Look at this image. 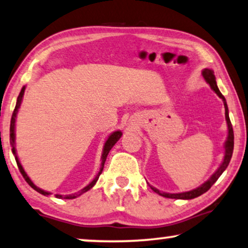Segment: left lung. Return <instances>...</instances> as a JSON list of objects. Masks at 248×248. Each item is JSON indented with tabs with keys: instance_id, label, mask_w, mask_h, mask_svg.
Instances as JSON below:
<instances>
[{
	"instance_id": "left-lung-1",
	"label": "left lung",
	"mask_w": 248,
	"mask_h": 248,
	"mask_svg": "<svg viewBox=\"0 0 248 248\" xmlns=\"http://www.w3.org/2000/svg\"><path fill=\"white\" fill-rule=\"evenodd\" d=\"M202 75H203L204 79H205V80L210 84L211 88H212V90L216 92L217 96H219L220 98H222L223 104H224V108H226V120H227V124H228V130H229V131H228V138H227V141H226V153H224L223 162L219 167V169H217L216 172L213 173V176L211 177L210 179L206 181V183H204L202 186L196 188V189H193L190 191H185V193H179V194H169V193H161V191L157 190L156 188L152 187V189H153L155 193H157L158 195H161L163 197H168V199L191 200V199H195V197H197V196L202 195V194H204V193H206V191L209 190L211 187H212V185L216 183L217 179H219V177L221 176V174H222L223 171L227 169L228 164H229L230 160H232V152H233V130H232V122H230V119H229V114H228V107H227L226 98H224L223 95L221 94V92L219 91V88H217L216 77H214L213 71L210 70V69H204Z\"/></svg>"
}]
</instances>
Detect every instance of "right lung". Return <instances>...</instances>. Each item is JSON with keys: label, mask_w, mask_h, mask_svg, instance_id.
<instances>
[{"label": "right lung", "mask_w": 248, "mask_h": 248, "mask_svg": "<svg viewBox=\"0 0 248 248\" xmlns=\"http://www.w3.org/2000/svg\"><path fill=\"white\" fill-rule=\"evenodd\" d=\"M24 93H25V87H22V90H21V92H20V94H19L18 98H16V104L15 111H13V113H12L11 122H10V144H11V146H12V153H13V155H15V156H16V166H18V168H19V171H20L21 174H22V177L25 178V180L27 181L29 186H31V188H34V189H35L36 191H38V193H41L42 195H49V194H51V193H48V191H45V190L39 189L38 187H36L35 185L32 184V181H31V179H29V177L27 176V173L25 172L24 168L21 167V164H20V162H19L18 156H16V148H15V122H16V113H18V108H20V104H21V101H22V96H24ZM121 135H122L121 131H114V133L112 134L111 136L108 138V140L105 141V144H104V148H103V154H102V164H101V170H100V172H98V173L96 174V177L94 178V180L92 181V183H91L90 185H88V186H86L85 188H82V189H81L80 191H78V193H76V194H71V195H65V196H63V195H58V194H57V195H55V197H57V199L72 200V199H76V197L80 196L81 194L86 193V191H87V190H90L91 188L93 187L95 184H96V181H97V179H98V177H100V174L102 173V171H103L104 163H105V160H107V156H108V152H110V150H111L112 147H113V145H114L115 143H117V141H118L119 140H120Z\"/></svg>", "instance_id": "obj_1"}]
</instances>
